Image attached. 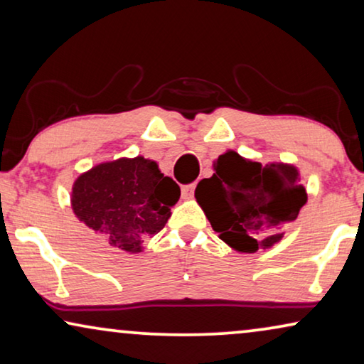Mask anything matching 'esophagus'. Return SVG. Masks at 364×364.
I'll return each mask as SVG.
<instances>
[{
  "instance_id": "1",
  "label": "esophagus",
  "mask_w": 364,
  "mask_h": 364,
  "mask_svg": "<svg viewBox=\"0 0 364 364\" xmlns=\"http://www.w3.org/2000/svg\"><path fill=\"white\" fill-rule=\"evenodd\" d=\"M194 189H196V184H194V183H191V184H186V186H183V188H181V194H183V198H186V199L193 198Z\"/></svg>"
}]
</instances>
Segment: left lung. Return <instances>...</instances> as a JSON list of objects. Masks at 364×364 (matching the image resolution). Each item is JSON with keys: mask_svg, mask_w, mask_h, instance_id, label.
<instances>
[{"mask_svg": "<svg viewBox=\"0 0 364 364\" xmlns=\"http://www.w3.org/2000/svg\"><path fill=\"white\" fill-rule=\"evenodd\" d=\"M214 170L198 183L194 196L213 229L238 252L273 247L307 200L292 165H262L229 150L217 159Z\"/></svg>", "mask_w": 364, "mask_h": 364, "instance_id": "left-lung-1", "label": "left lung"}]
</instances>
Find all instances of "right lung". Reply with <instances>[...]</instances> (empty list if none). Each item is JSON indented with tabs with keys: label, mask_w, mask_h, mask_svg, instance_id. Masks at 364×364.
Wrapping results in <instances>:
<instances>
[{
	"label": "right lung",
	"mask_w": 364,
	"mask_h": 364,
	"mask_svg": "<svg viewBox=\"0 0 364 364\" xmlns=\"http://www.w3.org/2000/svg\"><path fill=\"white\" fill-rule=\"evenodd\" d=\"M180 186L155 161L135 156L96 165L73 184L72 208L81 222L112 247L142 252V238L164 229Z\"/></svg>",
	"instance_id": "obj_1"
}]
</instances>
